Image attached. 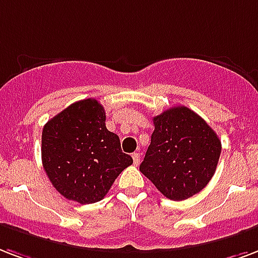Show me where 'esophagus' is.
<instances>
[{
	"label": "esophagus",
	"instance_id": "esophagus-1",
	"mask_svg": "<svg viewBox=\"0 0 258 258\" xmlns=\"http://www.w3.org/2000/svg\"><path fill=\"white\" fill-rule=\"evenodd\" d=\"M133 160H134V165H139V162H141V155H139V153H134Z\"/></svg>",
	"mask_w": 258,
	"mask_h": 258
}]
</instances>
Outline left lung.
<instances>
[{
    "label": "left lung",
    "mask_w": 258,
    "mask_h": 258,
    "mask_svg": "<svg viewBox=\"0 0 258 258\" xmlns=\"http://www.w3.org/2000/svg\"><path fill=\"white\" fill-rule=\"evenodd\" d=\"M151 134L139 170L170 200L199 194L216 170L222 145L198 113L174 107L153 117Z\"/></svg>",
    "instance_id": "1"
}]
</instances>
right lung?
<instances>
[{
    "label": "right lung",
    "mask_w": 258,
    "mask_h": 258,
    "mask_svg": "<svg viewBox=\"0 0 258 258\" xmlns=\"http://www.w3.org/2000/svg\"><path fill=\"white\" fill-rule=\"evenodd\" d=\"M42 162L59 194L77 203L100 202L116 177L133 164L120 139L105 127V111L94 98L69 105L44 125Z\"/></svg>",
    "instance_id": "right-lung-1"
}]
</instances>
